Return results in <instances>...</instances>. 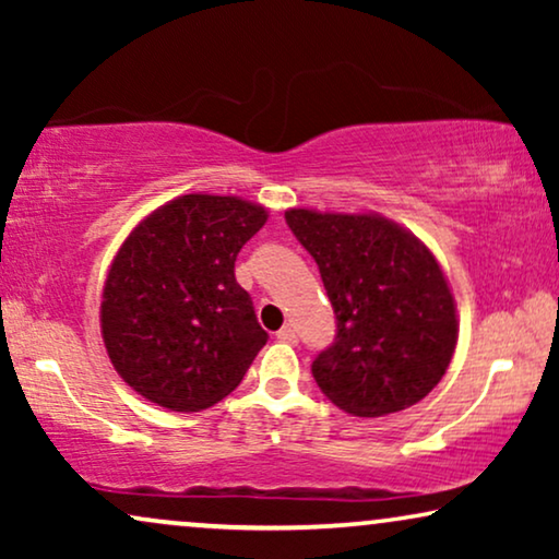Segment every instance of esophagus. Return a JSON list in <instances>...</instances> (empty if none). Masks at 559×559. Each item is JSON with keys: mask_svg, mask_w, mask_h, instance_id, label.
<instances>
[{"mask_svg": "<svg viewBox=\"0 0 559 559\" xmlns=\"http://www.w3.org/2000/svg\"><path fill=\"white\" fill-rule=\"evenodd\" d=\"M277 341H285V343H297V331L293 325H285L282 331H277Z\"/></svg>", "mask_w": 559, "mask_h": 559, "instance_id": "1", "label": "esophagus"}]
</instances>
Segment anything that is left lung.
<instances>
[{"instance_id": "left-lung-1", "label": "left lung", "mask_w": 559, "mask_h": 559, "mask_svg": "<svg viewBox=\"0 0 559 559\" xmlns=\"http://www.w3.org/2000/svg\"><path fill=\"white\" fill-rule=\"evenodd\" d=\"M316 259L335 338L312 361L320 392L356 417L407 409L438 386L457 341L455 302L430 249L392 221L293 209Z\"/></svg>"}]
</instances>
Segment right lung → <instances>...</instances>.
Returning a JSON list of instances; mask_svg holds the SVG:
<instances>
[{"mask_svg": "<svg viewBox=\"0 0 559 559\" xmlns=\"http://www.w3.org/2000/svg\"><path fill=\"white\" fill-rule=\"evenodd\" d=\"M266 211L234 195H182L121 243L104 285L102 335L144 400L198 412L224 400L264 346L234 264Z\"/></svg>", "mask_w": 559, "mask_h": 559, "instance_id": "add662e5", "label": "right lung"}]
</instances>
